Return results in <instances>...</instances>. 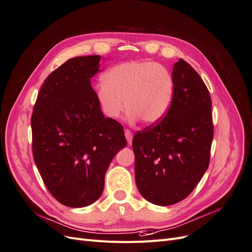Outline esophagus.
I'll list each match as a JSON object with an SVG mask.
<instances>
[{"instance_id":"34e87169","label":"esophagus","mask_w":252,"mask_h":252,"mask_svg":"<svg viewBox=\"0 0 252 252\" xmlns=\"http://www.w3.org/2000/svg\"><path fill=\"white\" fill-rule=\"evenodd\" d=\"M125 134H126V138L127 143L131 144V143H132V140H133V133L131 132V129L126 128V129H125Z\"/></svg>"}]
</instances>
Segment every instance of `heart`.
Segmentation results:
<instances>
[{
	"mask_svg": "<svg viewBox=\"0 0 252 252\" xmlns=\"http://www.w3.org/2000/svg\"><path fill=\"white\" fill-rule=\"evenodd\" d=\"M174 79L169 71L151 61L117 64L103 76L97 88V99L103 114L116 119L125 110L128 118L153 125L165 116L174 96Z\"/></svg>",
	"mask_w": 252,
	"mask_h": 252,
	"instance_id": "obj_1",
	"label": "heart"
}]
</instances>
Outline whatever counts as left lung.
<instances>
[{"label":"left lung","mask_w":252,"mask_h":252,"mask_svg":"<svg viewBox=\"0 0 252 252\" xmlns=\"http://www.w3.org/2000/svg\"><path fill=\"white\" fill-rule=\"evenodd\" d=\"M165 116L133 138L135 179L142 197L167 206L196 188L209 164L214 138L212 98L200 75L180 59Z\"/></svg>","instance_id":"8db88e82"}]
</instances>
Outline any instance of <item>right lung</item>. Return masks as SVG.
Listing matches in <instances>:
<instances>
[{
    "label": "right lung",
    "instance_id": "right-lung-1",
    "mask_svg": "<svg viewBox=\"0 0 252 252\" xmlns=\"http://www.w3.org/2000/svg\"><path fill=\"white\" fill-rule=\"evenodd\" d=\"M100 55L77 56L50 73L31 116L32 154L48 190L63 205L98 199L112 159L126 145L124 126L105 118L91 86Z\"/></svg>",
    "mask_w": 252,
    "mask_h": 252
}]
</instances>
